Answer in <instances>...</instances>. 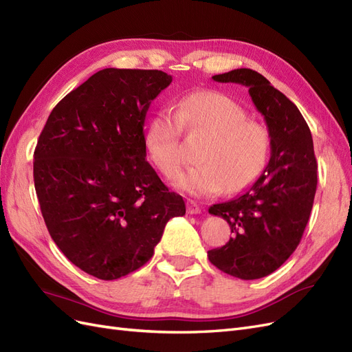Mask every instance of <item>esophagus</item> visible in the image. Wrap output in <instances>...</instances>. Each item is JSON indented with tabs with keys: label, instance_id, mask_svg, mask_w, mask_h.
Returning <instances> with one entry per match:
<instances>
[{
	"label": "esophagus",
	"instance_id": "1",
	"mask_svg": "<svg viewBox=\"0 0 352 352\" xmlns=\"http://www.w3.org/2000/svg\"><path fill=\"white\" fill-rule=\"evenodd\" d=\"M188 212L189 214H199L201 207L197 204L195 201L190 199V201H188Z\"/></svg>",
	"mask_w": 352,
	"mask_h": 352
}]
</instances>
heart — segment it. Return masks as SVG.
<instances>
[{
  "mask_svg": "<svg viewBox=\"0 0 352 352\" xmlns=\"http://www.w3.org/2000/svg\"><path fill=\"white\" fill-rule=\"evenodd\" d=\"M206 135L199 153V166L185 173L179 146L182 129ZM144 144L148 160L172 185L195 197L238 194L260 176L267 163L270 140L264 127L247 120V113L226 95L212 91L189 94L173 111L160 110L145 126Z\"/></svg>",
  "mask_w": 352,
  "mask_h": 352,
  "instance_id": "b5f03b06",
  "label": "heart"
}]
</instances>
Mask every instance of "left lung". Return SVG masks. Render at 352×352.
Returning <instances> with one entry per match:
<instances>
[{
  "mask_svg": "<svg viewBox=\"0 0 352 352\" xmlns=\"http://www.w3.org/2000/svg\"><path fill=\"white\" fill-rule=\"evenodd\" d=\"M212 79L248 88L267 124L270 160L242 195L208 208L233 233L226 245L208 251V260L233 278L260 279L291 257L310 219L317 188L313 138L296 105L258 72L235 69Z\"/></svg>",
  "mask_w": 352,
  "mask_h": 352,
  "instance_id": "left-lung-1",
  "label": "left lung"
}]
</instances>
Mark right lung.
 <instances>
[{
  "instance_id": "1",
  "label": "right lung",
  "mask_w": 352,
  "mask_h": 352,
  "mask_svg": "<svg viewBox=\"0 0 352 352\" xmlns=\"http://www.w3.org/2000/svg\"><path fill=\"white\" fill-rule=\"evenodd\" d=\"M172 80L162 70H100L56 105L39 135L42 217L60 251L98 279L142 267L166 223L186 211L145 158L148 109Z\"/></svg>"
}]
</instances>
